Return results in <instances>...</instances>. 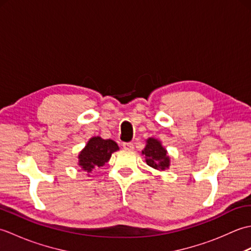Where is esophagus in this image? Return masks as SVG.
Returning a JSON list of instances; mask_svg holds the SVG:
<instances>
[{"label":"esophagus","instance_id":"1","mask_svg":"<svg viewBox=\"0 0 251 251\" xmlns=\"http://www.w3.org/2000/svg\"><path fill=\"white\" fill-rule=\"evenodd\" d=\"M123 148L125 149V150H132L134 149V145H132L131 142H124L123 143Z\"/></svg>","mask_w":251,"mask_h":251}]
</instances>
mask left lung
Masks as SVG:
<instances>
[{"mask_svg":"<svg viewBox=\"0 0 251 251\" xmlns=\"http://www.w3.org/2000/svg\"><path fill=\"white\" fill-rule=\"evenodd\" d=\"M142 154H145L147 164L152 168L164 170L169 167V156H167V152L162 147L161 142L156 139L149 138Z\"/></svg>","mask_w":251,"mask_h":251,"instance_id":"obj_1","label":"left lung"}]
</instances>
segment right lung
I'll list each match as a JSON object with an SVG mask.
<instances>
[{"mask_svg": "<svg viewBox=\"0 0 251 251\" xmlns=\"http://www.w3.org/2000/svg\"><path fill=\"white\" fill-rule=\"evenodd\" d=\"M119 150L116 142L111 139H102L100 137H93L88 141L84 150L78 155V165L87 174L93 173L95 169L103 166L110 159L112 153Z\"/></svg>", "mask_w": 251, "mask_h": 251, "instance_id": "obj_1", "label": "right lung"}]
</instances>
